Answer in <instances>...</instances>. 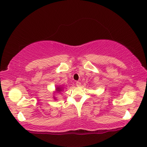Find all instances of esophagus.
Masks as SVG:
<instances>
[{
  "label": "esophagus",
  "instance_id": "1",
  "mask_svg": "<svg viewBox=\"0 0 147 147\" xmlns=\"http://www.w3.org/2000/svg\"><path fill=\"white\" fill-rule=\"evenodd\" d=\"M76 85L77 86H81V83L80 82H77L76 83Z\"/></svg>",
  "mask_w": 147,
  "mask_h": 147
}]
</instances>
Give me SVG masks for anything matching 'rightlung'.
Here are the masks:
<instances>
[{
	"mask_svg": "<svg viewBox=\"0 0 147 147\" xmlns=\"http://www.w3.org/2000/svg\"><path fill=\"white\" fill-rule=\"evenodd\" d=\"M62 91V87L61 88L60 86H59V87H57V88H56V92H61Z\"/></svg>",
	"mask_w": 147,
	"mask_h": 147,
	"instance_id": "add662e5",
	"label": "right lung"
}]
</instances>
